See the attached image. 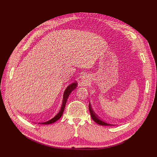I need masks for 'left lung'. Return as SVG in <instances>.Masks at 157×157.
Returning <instances> with one entry per match:
<instances>
[{
  "label": "left lung",
  "mask_w": 157,
  "mask_h": 157,
  "mask_svg": "<svg viewBox=\"0 0 157 157\" xmlns=\"http://www.w3.org/2000/svg\"><path fill=\"white\" fill-rule=\"evenodd\" d=\"M89 111H90V113L91 117L93 119V121H94L96 123H98V125H114L109 124V123H106L105 121H102L101 119H100L98 118V117L97 115H96L94 112L93 111V110L92 109V106H91L90 104H89Z\"/></svg>",
  "instance_id": "8db88e82"
}]
</instances>
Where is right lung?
Here are the masks:
<instances>
[{"instance_id":"obj_1","label":"right lung","mask_w":157,"mask_h":157,"mask_svg":"<svg viewBox=\"0 0 157 157\" xmlns=\"http://www.w3.org/2000/svg\"><path fill=\"white\" fill-rule=\"evenodd\" d=\"M77 86H78V84H77V82H73L71 83V84H69L67 88L65 90V92H64V94H63V102H62V105H61V108L60 109L59 112L56 114L54 117L52 119H51V120H49V121H47L46 122H42V123H40V124H43V125H48V124H51V123H55V121H57L61 117V116L63 113V111H64L65 110V105H66V102L67 101L69 96L71 94V92L77 88Z\"/></svg>"}]
</instances>
